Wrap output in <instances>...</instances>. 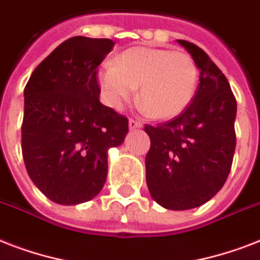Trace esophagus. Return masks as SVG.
Here are the masks:
<instances>
[{"label":"esophagus","instance_id":"obj_1","mask_svg":"<svg viewBox=\"0 0 260 260\" xmlns=\"http://www.w3.org/2000/svg\"><path fill=\"white\" fill-rule=\"evenodd\" d=\"M128 126H129V129H138V128L142 126V124L139 121H136V120H132V118H131L129 121H128Z\"/></svg>","mask_w":260,"mask_h":260}]
</instances>
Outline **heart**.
I'll use <instances>...</instances> for the list:
<instances>
[{"instance_id":"heart-1","label":"heart","mask_w":260,"mask_h":260,"mask_svg":"<svg viewBox=\"0 0 260 260\" xmlns=\"http://www.w3.org/2000/svg\"><path fill=\"white\" fill-rule=\"evenodd\" d=\"M104 100L118 110L135 97L155 118H171L193 101L198 86V69L183 51L135 47L114 62L102 63L97 73Z\"/></svg>"}]
</instances>
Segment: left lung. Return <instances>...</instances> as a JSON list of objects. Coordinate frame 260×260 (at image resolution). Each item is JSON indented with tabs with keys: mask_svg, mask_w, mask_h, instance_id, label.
Instances as JSON below:
<instances>
[{
	"mask_svg": "<svg viewBox=\"0 0 260 260\" xmlns=\"http://www.w3.org/2000/svg\"><path fill=\"white\" fill-rule=\"evenodd\" d=\"M200 70L193 101L179 116L146 125L151 147L146 179L151 197L170 210L204 205L218 193L234 160L238 105L230 82L205 51L177 40Z\"/></svg>",
	"mask_w": 260,
	"mask_h": 260,
	"instance_id": "obj_1",
	"label": "left lung"
}]
</instances>
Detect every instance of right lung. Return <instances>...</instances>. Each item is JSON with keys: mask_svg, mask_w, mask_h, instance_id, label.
Wrapping results in <instances>:
<instances>
[{"mask_svg": "<svg viewBox=\"0 0 260 260\" xmlns=\"http://www.w3.org/2000/svg\"><path fill=\"white\" fill-rule=\"evenodd\" d=\"M113 46L110 39H69L35 69L24 90L26 171L60 205H78L101 191L108 151L128 134V120L100 102L97 67Z\"/></svg>", "mask_w": 260, "mask_h": 260, "instance_id": "obj_1", "label": "right lung"}]
</instances>
